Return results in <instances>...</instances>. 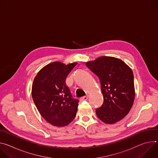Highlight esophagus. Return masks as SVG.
<instances>
[{
  "label": "esophagus",
  "instance_id": "esophagus-1",
  "mask_svg": "<svg viewBox=\"0 0 158 158\" xmlns=\"http://www.w3.org/2000/svg\"><path fill=\"white\" fill-rule=\"evenodd\" d=\"M88 96H83V97H81V101H85V100H87L88 99Z\"/></svg>",
  "mask_w": 158,
  "mask_h": 158
}]
</instances>
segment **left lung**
Returning a JSON list of instances; mask_svg holds the SVG:
<instances>
[{
	"mask_svg": "<svg viewBox=\"0 0 158 158\" xmlns=\"http://www.w3.org/2000/svg\"><path fill=\"white\" fill-rule=\"evenodd\" d=\"M101 83L104 102L96 110L98 117L105 123L113 124L130 111L135 98L134 74L122 60L112 56H100L85 63Z\"/></svg>",
	"mask_w": 158,
	"mask_h": 158,
	"instance_id": "obj_1",
	"label": "left lung"
}]
</instances>
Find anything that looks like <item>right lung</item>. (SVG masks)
<instances>
[{
	"mask_svg": "<svg viewBox=\"0 0 158 158\" xmlns=\"http://www.w3.org/2000/svg\"><path fill=\"white\" fill-rule=\"evenodd\" d=\"M77 65L55 62L42 68L32 85L33 102L44 118L52 125L64 127L73 121L79 100L72 96L65 84L70 71Z\"/></svg>",
	"mask_w": 158,
	"mask_h": 158,
	"instance_id": "add662e5",
	"label": "right lung"
}]
</instances>
